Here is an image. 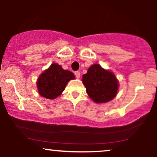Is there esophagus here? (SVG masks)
<instances>
[{"mask_svg":"<svg viewBox=\"0 0 157 157\" xmlns=\"http://www.w3.org/2000/svg\"><path fill=\"white\" fill-rule=\"evenodd\" d=\"M75 77H77V78H79V77H80L81 74H80V72H78V71H77V72H75Z\"/></svg>","mask_w":157,"mask_h":157,"instance_id":"1","label":"esophagus"}]
</instances>
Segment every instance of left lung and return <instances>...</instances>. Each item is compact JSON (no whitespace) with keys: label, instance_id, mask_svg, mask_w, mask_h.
Returning <instances> with one entry per match:
<instances>
[{"label":"left lung","instance_id":"1","mask_svg":"<svg viewBox=\"0 0 157 157\" xmlns=\"http://www.w3.org/2000/svg\"><path fill=\"white\" fill-rule=\"evenodd\" d=\"M82 83L87 95L96 103H108L118 93V81L113 73L98 64L90 67L86 74L82 75Z\"/></svg>","mask_w":157,"mask_h":157}]
</instances>
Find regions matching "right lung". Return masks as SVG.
Segmentation results:
<instances>
[{
    "mask_svg": "<svg viewBox=\"0 0 157 157\" xmlns=\"http://www.w3.org/2000/svg\"><path fill=\"white\" fill-rule=\"evenodd\" d=\"M75 78L72 72L63 70L58 64L53 63L39 77L37 88L41 96L53 100L61 95L69 81Z\"/></svg>",
    "mask_w": 157,
    "mask_h": 157,
    "instance_id": "right-lung-1",
    "label": "right lung"
}]
</instances>
